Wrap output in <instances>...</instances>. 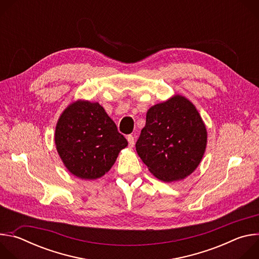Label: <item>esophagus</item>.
<instances>
[{
  "mask_svg": "<svg viewBox=\"0 0 259 259\" xmlns=\"http://www.w3.org/2000/svg\"><path fill=\"white\" fill-rule=\"evenodd\" d=\"M127 140H128V142H129V146L133 147V146H134V142H135V139H134L133 135H128V136H127Z\"/></svg>",
  "mask_w": 259,
  "mask_h": 259,
  "instance_id": "1",
  "label": "esophagus"
}]
</instances>
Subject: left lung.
I'll return each instance as SVG.
<instances>
[{
	"label": "left lung",
	"mask_w": 259,
	"mask_h": 259,
	"mask_svg": "<svg viewBox=\"0 0 259 259\" xmlns=\"http://www.w3.org/2000/svg\"><path fill=\"white\" fill-rule=\"evenodd\" d=\"M135 146L155 177L164 182L178 181L200 165L207 146V129L194 103L175 94L149 108Z\"/></svg>",
	"instance_id": "8db88e82"
}]
</instances>
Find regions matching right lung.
<instances>
[{"label":"right lung","instance_id":"obj_1","mask_svg":"<svg viewBox=\"0 0 259 259\" xmlns=\"http://www.w3.org/2000/svg\"><path fill=\"white\" fill-rule=\"evenodd\" d=\"M54 140L65 168L85 180L100 178L128 145L98 102L78 99L61 113Z\"/></svg>","mask_w":259,"mask_h":259}]
</instances>
